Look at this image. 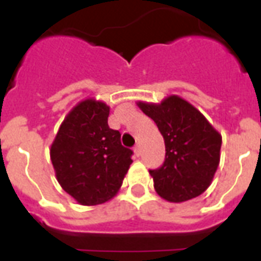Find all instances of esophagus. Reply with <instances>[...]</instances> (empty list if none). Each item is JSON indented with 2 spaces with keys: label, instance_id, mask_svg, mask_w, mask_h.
I'll use <instances>...</instances> for the list:
<instances>
[{
  "label": "esophagus",
  "instance_id": "34e87169",
  "mask_svg": "<svg viewBox=\"0 0 261 261\" xmlns=\"http://www.w3.org/2000/svg\"><path fill=\"white\" fill-rule=\"evenodd\" d=\"M134 153L137 157H139V155H141V146H139V145H137V146L134 147Z\"/></svg>",
  "mask_w": 261,
  "mask_h": 261
}]
</instances>
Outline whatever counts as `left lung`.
Returning <instances> with one entry per match:
<instances>
[{
	"mask_svg": "<svg viewBox=\"0 0 261 261\" xmlns=\"http://www.w3.org/2000/svg\"><path fill=\"white\" fill-rule=\"evenodd\" d=\"M154 120L165 141V161L150 171L155 192L168 202L181 203L210 187L221 159L222 135L204 115L177 94L161 102L137 101Z\"/></svg>",
	"mask_w": 261,
	"mask_h": 261,
	"instance_id": "8db88e82",
	"label": "left lung"
}]
</instances>
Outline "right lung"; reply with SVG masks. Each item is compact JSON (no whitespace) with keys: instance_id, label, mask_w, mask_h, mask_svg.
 Segmentation results:
<instances>
[{"instance_id":"1","label":"right lung","mask_w":261,"mask_h":261,"mask_svg":"<svg viewBox=\"0 0 261 261\" xmlns=\"http://www.w3.org/2000/svg\"><path fill=\"white\" fill-rule=\"evenodd\" d=\"M110 106L84 98L65 116L50 147L55 177L83 206H97L118 194L133 151L120 143V133L108 126Z\"/></svg>"}]
</instances>
